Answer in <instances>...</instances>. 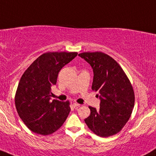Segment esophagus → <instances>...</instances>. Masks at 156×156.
Here are the masks:
<instances>
[{
    "label": "esophagus",
    "mask_w": 156,
    "mask_h": 156,
    "mask_svg": "<svg viewBox=\"0 0 156 156\" xmlns=\"http://www.w3.org/2000/svg\"><path fill=\"white\" fill-rule=\"evenodd\" d=\"M80 104H78V103H74L72 104V106L74 108H78V107H80Z\"/></svg>",
    "instance_id": "1"
}]
</instances>
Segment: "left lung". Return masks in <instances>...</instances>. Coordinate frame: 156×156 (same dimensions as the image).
I'll list each match as a JSON object with an SVG mask.
<instances>
[{
  "mask_svg": "<svg viewBox=\"0 0 156 156\" xmlns=\"http://www.w3.org/2000/svg\"><path fill=\"white\" fill-rule=\"evenodd\" d=\"M93 71L92 89L98 92L100 108L89 106L90 115L84 119L94 133L109 137L122 130L131 116L134 105L132 84L114 59L102 52H86L78 55Z\"/></svg>",
  "mask_w": 156,
  "mask_h": 156,
  "instance_id": "8db88e82",
  "label": "left lung"
}]
</instances>
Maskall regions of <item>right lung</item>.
Masks as SVG:
<instances>
[{
    "label": "right lung",
    "mask_w": 156,
    "mask_h": 156,
    "mask_svg": "<svg viewBox=\"0 0 156 156\" xmlns=\"http://www.w3.org/2000/svg\"><path fill=\"white\" fill-rule=\"evenodd\" d=\"M76 52H49L41 55L25 71L19 81L15 105L19 117L34 133L48 135L62 126L71 108L69 102L51 101V87L61 69Z\"/></svg>",
    "instance_id": "1"
}]
</instances>
